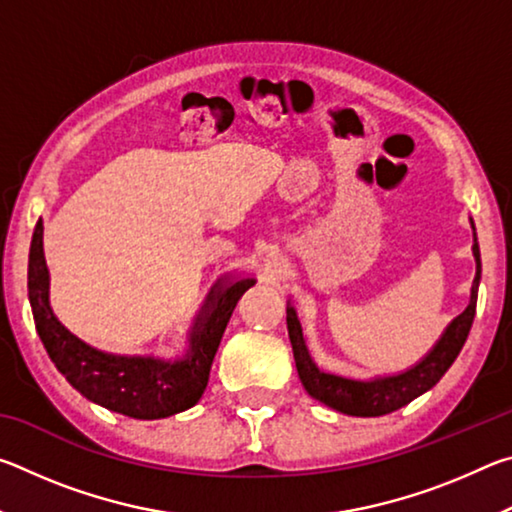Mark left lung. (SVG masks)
I'll return each mask as SVG.
<instances>
[{
    "label": "left lung",
    "mask_w": 512,
    "mask_h": 512,
    "mask_svg": "<svg viewBox=\"0 0 512 512\" xmlns=\"http://www.w3.org/2000/svg\"><path fill=\"white\" fill-rule=\"evenodd\" d=\"M472 223V255L476 262V275L470 291V305L465 307L463 314H458L452 323L445 327L440 334L436 345L424 354V357L415 363V366L406 368L397 375H379L372 379H352L336 375V372H327L318 368V363L311 359L305 336H302V325L298 318L296 307L287 302V327L289 339L293 348V359H296V368L305 391L314 397V400L323 402L325 406L334 411H341L345 415H357V418H377V415L393 413L402 409L415 397L431 391L438 384L440 377L445 375L449 366L456 361L458 352L465 345L467 334H470L472 320L476 314V298H479V282H481V253L479 241H476V228Z\"/></svg>",
    "instance_id": "8db88e82"
}]
</instances>
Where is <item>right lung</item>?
Returning a JSON list of instances; mask_svg holds the SVG:
<instances>
[{"label":"right lung","mask_w":512,"mask_h":512,"mask_svg":"<svg viewBox=\"0 0 512 512\" xmlns=\"http://www.w3.org/2000/svg\"><path fill=\"white\" fill-rule=\"evenodd\" d=\"M42 219L29 250V302L49 359L60 375L90 402L135 420H160L187 411L201 400L214 354L239 298L257 282L246 275H223L198 309L183 357L112 354L92 348L56 318L49 305V268L42 250Z\"/></svg>","instance_id":"1"}]
</instances>
